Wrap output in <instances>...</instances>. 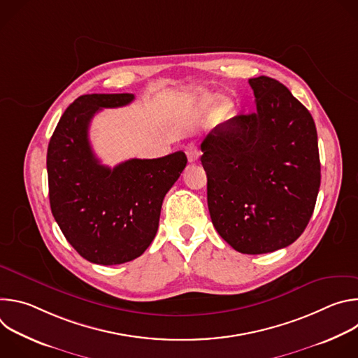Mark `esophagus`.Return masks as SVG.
I'll use <instances>...</instances> for the list:
<instances>
[{
  "label": "esophagus",
  "instance_id": "esophagus-1",
  "mask_svg": "<svg viewBox=\"0 0 358 358\" xmlns=\"http://www.w3.org/2000/svg\"><path fill=\"white\" fill-rule=\"evenodd\" d=\"M185 155H187V159L189 163H195L198 159H199V150H198V145L195 143H189L187 147H185Z\"/></svg>",
  "mask_w": 358,
  "mask_h": 358
}]
</instances>
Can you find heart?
Here are the masks:
<instances>
[{"label":"heart","instance_id":"1","mask_svg":"<svg viewBox=\"0 0 358 358\" xmlns=\"http://www.w3.org/2000/svg\"><path fill=\"white\" fill-rule=\"evenodd\" d=\"M198 112L202 115L213 113L214 119L217 122H224L229 117V115L232 112V105L221 96L206 94V96H202L199 100Z\"/></svg>","mask_w":358,"mask_h":358}]
</instances>
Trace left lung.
<instances>
[{
	"mask_svg": "<svg viewBox=\"0 0 358 358\" xmlns=\"http://www.w3.org/2000/svg\"><path fill=\"white\" fill-rule=\"evenodd\" d=\"M257 112L235 116L201 143L208 210L235 250L273 252L308 227L320 188L316 124L290 90L268 76L249 79Z\"/></svg>",
	"mask_w": 358,
	"mask_h": 358,
	"instance_id": "1",
	"label": "left lung"
}]
</instances>
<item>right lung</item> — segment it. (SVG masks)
<instances>
[{"label":"right lung","instance_id":"add662e5","mask_svg":"<svg viewBox=\"0 0 358 358\" xmlns=\"http://www.w3.org/2000/svg\"><path fill=\"white\" fill-rule=\"evenodd\" d=\"M131 93L78 97L49 140L46 170L52 215L82 258L97 265L130 262L155 239L163 199L187 166L182 151L160 159L100 164L89 126L103 108H122Z\"/></svg>","mask_w":358,"mask_h":358}]
</instances>
